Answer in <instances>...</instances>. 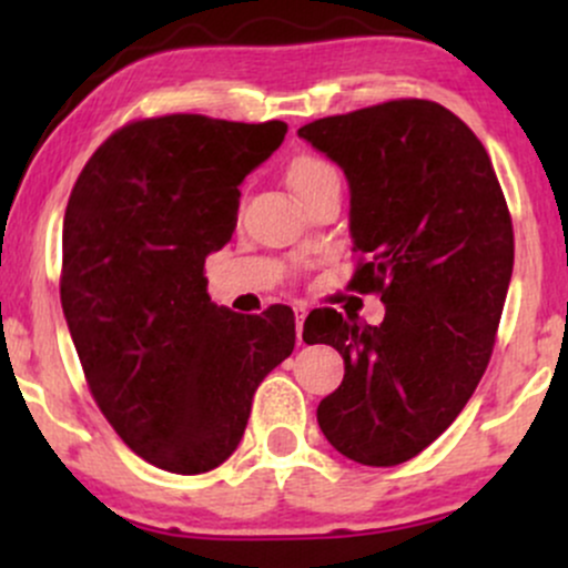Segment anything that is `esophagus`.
<instances>
[{"label":"esophagus","mask_w":568,"mask_h":568,"mask_svg":"<svg viewBox=\"0 0 568 568\" xmlns=\"http://www.w3.org/2000/svg\"><path fill=\"white\" fill-rule=\"evenodd\" d=\"M293 315H296V336H298V344H304V317H306V306H304V304H296V306H293Z\"/></svg>","instance_id":"obj_1"}]
</instances>
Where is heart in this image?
Segmentation results:
<instances>
[{"label": "heart", "mask_w": 568, "mask_h": 568, "mask_svg": "<svg viewBox=\"0 0 568 568\" xmlns=\"http://www.w3.org/2000/svg\"><path fill=\"white\" fill-rule=\"evenodd\" d=\"M285 175H288L293 192L304 202L315 197L328 184H338V171L334 168V162L321 158V154H298V158L291 160L288 173Z\"/></svg>", "instance_id": "1"}]
</instances>
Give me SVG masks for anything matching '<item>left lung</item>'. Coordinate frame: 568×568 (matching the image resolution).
<instances>
[{"instance_id": "8db88e82", "label": "left lung", "mask_w": 568, "mask_h": 568, "mask_svg": "<svg viewBox=\"0 0 568 568\" xmlns=\"http://www.w3.org/2000/svg\"><path fill=\"white\" fill-rule=\"evenodd\" d=\"M298 135L349 181V288L384 302L379 325L323 306L304 342L344 357L317 425L352 462L414 459L467 406L491 361L513 275V219L484 143L446 106L397 98L323 116Z\"/></svg>"}]
</instances>
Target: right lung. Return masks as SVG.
Masks as SVG:
<instances>
[{"instance_id":"add662e5","label":"right lung","mask_w":568,"mask_h":568,"mask_svg":"<svg viewBox=\"0 0 568 568\" xmlns=\"http://www.w3.org/2000/svg\"><path fill=\"white\" fill-rule=\"evenodd\" d=\"M285 133L280 120H133L71 189L63 315L101 414L160 470L200 475L230 459L253 393L296 344L291 306L237 315L211 302L205 280L207 253L237 224V186Z\"/></svg>"}]
</instances>
